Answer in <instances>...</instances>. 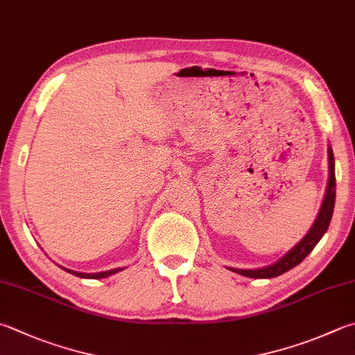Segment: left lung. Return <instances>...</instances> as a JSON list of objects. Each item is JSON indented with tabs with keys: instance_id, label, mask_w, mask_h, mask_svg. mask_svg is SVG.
I'll return each instance as SVG.
<instances>
[{
	"instance_id": "8db88e82",
	"label": "left lung",
	"mask_w": 355,
	"mask_h": 355,
	"mask_svg": "<svg viewBox=\"0 0 355 355\" xmlns=\"http://www.w3.org/2000/svg\"><path fill=\"white\" fill-rule=\"evenodd\" d=\"M329 171L331 175H329V184H327L326 198L323 200L322 210H320V215L315 220V224L312 225L309 233H307V235L300 241V243L293 247L287 255H284L275 264L263 267V269H253V270L232 269L230 267V270L249 278H273L293 269V267L302 263V261L313 250V247L318 244V241L322 239V236L327 230V227H329L331 218H332L334 204H336V175H334V155L331 148H329Z\"/></svg>"
}]
</instances>
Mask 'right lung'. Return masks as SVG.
I'll use <instances>...</instances> for the list:
<instances>
[{
  "label": "right lung",
  "mask_w": 355,
  "mask_h": 355,
  "mask_svg": "<svg viewBox=\"0 0 355 355\" xmlns=\"http://www.w3.org/2000/svg\"><path fill=\"white\" fill-rule=\"evenodd\" d=\"M64 269V267H63ZM66 272L72 273V275H76L78 278H91V279H98V278H106L112 275V273H117L122 269H112V270H106V272H98V273H82V272H73V270H69V269H64Z\"/></svg>",
  "instance_id": "obj_1"
}]
</instances>
